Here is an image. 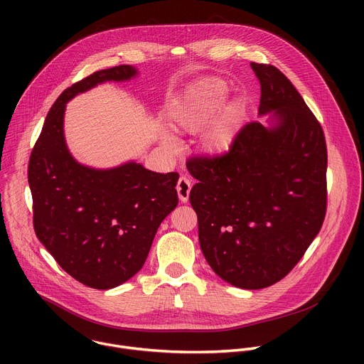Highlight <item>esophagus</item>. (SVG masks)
<instances>
[{
  "label": "esophagus",
  "instance_id": "esophagus-1",
  "mask_svg": "<svg viewBox=\"0 0 364 364\" xmlns=\"http://www.w3.org/2000/svg\"><path fill=\"white\" fill-rule=\"evenodd\" d=\"M190 190H191V181L187 177H180L178 183H177V193L178 197L181 200V203H187L188 196H190Z\"/></svg>",
  "mask_w": 364,
  "mask_h": 364
}]
</instances>
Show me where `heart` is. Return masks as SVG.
I'll return each instance as SVG.
<instances>
[{"instance_id": "b5f03b06", "label": "heart", "mask_w": 364, "mask_h": 364, "mask_svg": "<svg viewBox=\"0 0 364 364\" xmlns=\"http://www.w3.org/2000/svg\"><path fill=\"white\" fill-rule=\"evenodd\" d=\"M228 96V86L219 79H205L194 85L180 100L176 115L174 128L177 131L196 132L209 124L218 114ZM242 115V102L233 99L225 103L212 127L204 136V149L218 155L225 152L236 134ZM163 144L168 149H176L177 144L170 135H163Z\"/></svg>"}]
</instances>
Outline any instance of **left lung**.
<instances>
[{
	"label": "left lung",
	"mask_w": 364,
	"mask_h": 364,
	"mask_svg": "<svg viewBox=\"0 0 364 364\" xmlns=\"http://www.w3.org/2000/svg\"><path fill=\"white\" fill-rule=\"evenodd\" d=\"M259 117L218 159H193L190 203L207 264L228 284L262 289L281 281L318 235L327 205L321 125L274 66L250 63Z\"/></svg>",
	"instance_id": "1"
}]
</instances>
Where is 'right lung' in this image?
<instances>
[{
	"mask_svg": "<svg viewBox=\"0 0 364 364\" xmlns=\"http://www.w3.org/2000/svg\"><path fill=\"white\" fill-rule=\"evenodd\" d=\"M138 69L95 72L53 103L28 163L33 225L38 240L76 281L111 289L145 264L161 222L176 209L177 173H155L136 161L112 168L80 164L65 138L66 103L105 82H128Z\"/></svg>",
	"mask_w": 364,
	"mask_h": 364,
	"instance_id": "add662e5",
	"label": "right lung"
}]
</instances>
